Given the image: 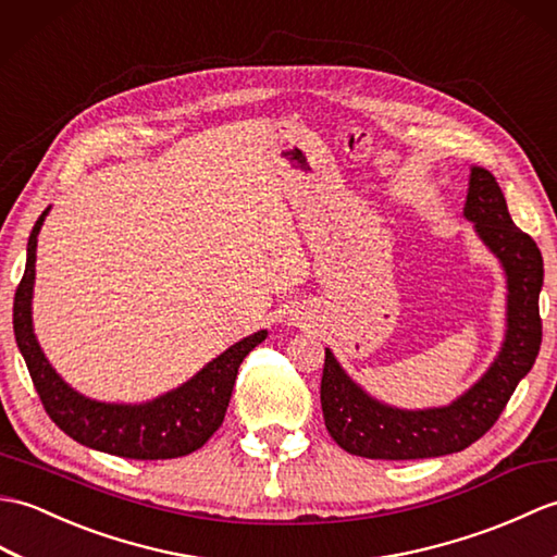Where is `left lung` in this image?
Wrapping results in <instances>:
<instances>
[{
  "mask_svg": "<svg viewBox=\"0 0 557 557\" xmlns=\"http://www.w3.org/2000/svg\"><path fill=\"white\" fill-rule=\"evenodd\" d=\"M465 216L474 221L481 240L496 252L508 274V333L498 360L453 405L405 412L369 398L326 350L321 410L331 438L343 450L369 460H422L460 453L498 422L517 383L534 367L543 336L541 250L515 226L500 185L486 169H472Z\"/></svg>",
  "mask_w": 557,
  "mask_h": 557,
  "instance_id": "8db88e82",
  "label": "left lung"
}]
</instances>
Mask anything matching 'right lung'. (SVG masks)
<instances>
[{"instance_id": "obj_1", "label": "right lung", "mask_w": 557, "mask_h": 557, "mask_svg": "<svg viewBox=\"0 0 557 557\" xmlns=\"http://www.w3.org/2000/svg\"><path fill=\"white\" fill-rule=\"evenodd\" d=\"M47 212L49 209H45L33 226L26 271H23L14 298L16 343L45 412L73 441L109 455L128 457V460H171V457H183L202 448L224 422L243 360L267 338V331L231 345L200 374L152 403L109 405L83 398L59 379L52 364L45 360L33 333L30 298L35 250L37 233H40Z\"/></svg>"}]
</instances>
